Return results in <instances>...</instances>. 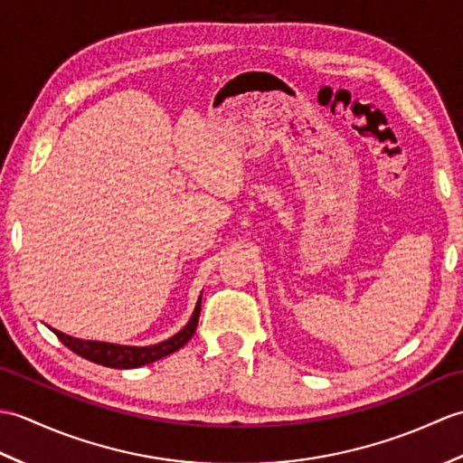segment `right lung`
<instances>
[{
    "label": "right lung",
    "instance_id": "1",
    "mask_svg": "<svg viewBox=\"0 0 463 463\" xmlns=\"http://www.w3.org/2000/svg\"><path fill=\"white\" fill-rule=\"evenodd\" d=\"M201 300L199 297L196 300V307L193 310V317L186 322V326L179 330L175 336L166 338L159 344H151V346H125V344H111V342H99V340H81V338H73L67 336V334L55 332V336L61 340L69 350H73L77 356H81L90 362L101 364V366H109V368H121V370H129V368H139L145 366V364H151L161 360L169 354L176 352L183 348L186 342L193 338V334L196 330V324H199V314H201Z\"/></svg>",
    "mask_w": 463,
    "mask_h": 463
}]
</instances>
